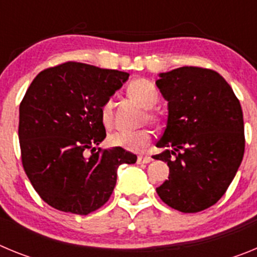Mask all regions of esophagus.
<instances>
[{
    "mask_svg": "<svg viewBox=\"0 0 257 257\" xmlns=\"http://www.w3.org/2000/svg\"><path fill=\"white\" fill-rule=\"evenodd\" d=\"M151 161H152L151 157H143V156L138 157V163H139V165H142V163H149Z\"/></svg>",
    "mask_w": 257,
    "mask_h": 257,
    "instance_id": "1",
    "label": "esophagus"
}]
</instances>
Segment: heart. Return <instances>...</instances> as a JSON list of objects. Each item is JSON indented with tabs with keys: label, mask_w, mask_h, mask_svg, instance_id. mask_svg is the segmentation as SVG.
Wrapping results in <instances>:
<instances>
[{
	"label": "heart",
	"mask_w": 257,
	"mask_h": 257,
	"mask_svg": "<svg viewBox=\"0 0 257 257\" xmlns=\"http://www.w3.org/2000/svg\"><path fill=\"white\" fill-rule=\"evenodd\" d=\"M127 91L140 105L144 108H152L158 101V91L156 86L145 78H136L128 85ZM152 117V114H151ZM100 119L105 127H110L113 123V100L108 99L100 108ZM152 140V135L148 130L126 131L118 130L108 136V143L115 148H121L128 152H140L148 147Z\"/></svg>",
	"instance_id": "1"
}]
</instances>
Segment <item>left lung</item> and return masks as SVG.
I'll return each instance as SVG.
<instances>
[{"instance_id":"left-lung-1","label":"left lung","mask_w":257,"mask_h":257,"mask_svg":"<svg viewBox=\"0 0 257 257\" xmlns=\"http://www.w3.org/2000/svg\"><path fill=\"white\" fill-rule=\"evenodd\" d=\"M158 76L169 115L156 144L163 152L153 158L167 162L170 174L157 194L175 210L199 212L224 196L242 162V108L215 70L181 67Z\"/></svg>"}]
</instances>
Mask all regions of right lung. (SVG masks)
Returning a JSON list of instances; mask_svg holds the SVG:
<instances>
[{
	"instance_id": "add662e5",
	"label": "right lung",
	"mask_w": 257,
	"mask_h": 257,
	"mask_svg": "<svg viewBox=\"0 0 257 257\" xmlns=\"http://www.w3.org/2000/svg\"><path fill=\"white\" fill-rule=\"evenodd\" d=\"M128 76L68 61L42 70L27 90L19 108L23 167L51 207L77 215L100 208L114 189L118 167L138 160L121 148L96 152L106 136L101 105Z\"/></svg>"
}]
</instances>
